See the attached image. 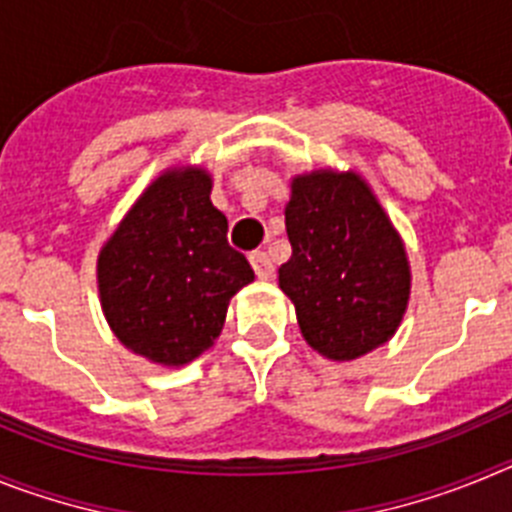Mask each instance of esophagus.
<instances>
[{"label":"esophagus","instance_id":"1","mask_svg":"<svg viewBox=\"0 0 512 512\" xmlns=\"http://www.w3.org/2000/svg\"><path fill=\"white\" fill-rule=\"evenodd\" d=\"M248 259H251V266H253V271H256V277H259V279H271V277H274V261L269 259V253H266V251H253L251 256H248Z\"/></svg>","mask_w":512,"mask_h":512}]
</instances>
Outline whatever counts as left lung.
Masks as SVG:
<instances>
[{
  "label": "left lung",
  "instance_id": "1",
  "mask_svg": "<svg viewBox=\"0 0 512 512\" xmlns=\"http://www.w3.org/2000/svg\"><path fill=\"white\" fill-rule=\"evenodd\" d=\"M284 223L292 256L279 266V287L305 341L336 361L390 341L408 307L410 269L372 189L351 171L297 176Z\"/></svg>",
  "mask_w": 512,
  "mask_h": 512
}]
</instances>
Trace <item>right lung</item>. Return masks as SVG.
<instances>
[{
    "label": "right lung",
    "mask_w": 512,
    "mask_h": 512,
    "mask_svg": "<svg viewBox=\"0 0 512 512\" xmlns=\"http://www.w3.org/2000/svg\"><path fill=\"white\" fill-rule=\"evenodd\" d=\"M210 189L202 169L158 176L99 253L107 323L156 364L197 359L220 336L230 297L253 282Z\"/></svg>",
    "instance_id": "right-lung-1"
}]
</instances>
